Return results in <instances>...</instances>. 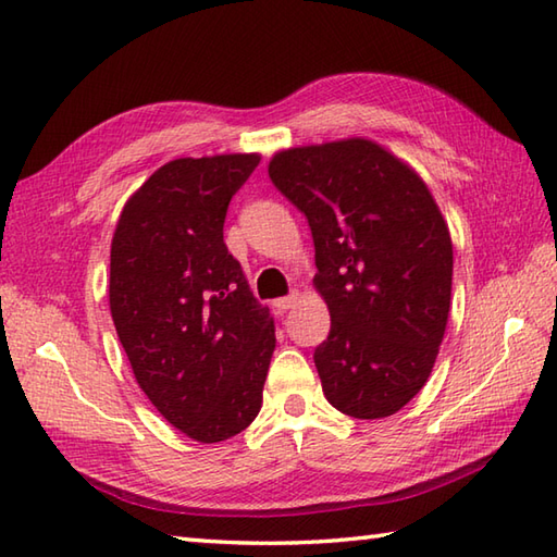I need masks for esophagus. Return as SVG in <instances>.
<instances>
[{
  "label": "esophagus",
  "instance_id": "esophagus-1",
  "mask_svg": "<svg viewBox=\"0 0 557 557\" xmlns=\"http://www.w3.org/2000/svg\"><path fill=\"white\" fill-rule=\"evenodd\" d=\"M297 301H299V292H292L289 297H282V299H275V309L280 311V313H285V311H289V309H294V306H297Z\"/></svg>",
  "mask_w": 557,
  "mask_h": 557
}]
</instances>
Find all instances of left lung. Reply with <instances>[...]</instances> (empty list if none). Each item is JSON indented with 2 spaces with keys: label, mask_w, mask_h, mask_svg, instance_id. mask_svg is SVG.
<instances>
[{
  "label": "left lung",
  "mask_w": 557,
  "mask_h": 557,
  "mask_svg": "<svg viewBox=\"0 0 557 557\" xmlns=\"http://www.w3.org/2000/svg\"><path fill=\"white\" fill-rule=\"evenodd\" d=\"M272 184L313 234L330 335L313 351L330 405L393 417L429 381L453 292V239L429 186L369 138L277 152Z\"/></svg>",
  "instance_id": "1"
}]
</instances>
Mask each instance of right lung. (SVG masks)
Here are the masks:
<instances>
[{"label": "right lung", "instance_id": "add662e5", "mask_svg": "<svg viewBox=\"0 0 557 557\" xmlns=\"http://www.w3.org/2000/svg\"><path fill=\"white\" fill-rule=\"evenodd\" d=\"M258 152L180 158L126 200L110 251V311L136 383L198 443L242 433L263 405L275 323L224 246Z\"/></svg>", "mask_w": 557, "mask_h": 557}]
</instances>
